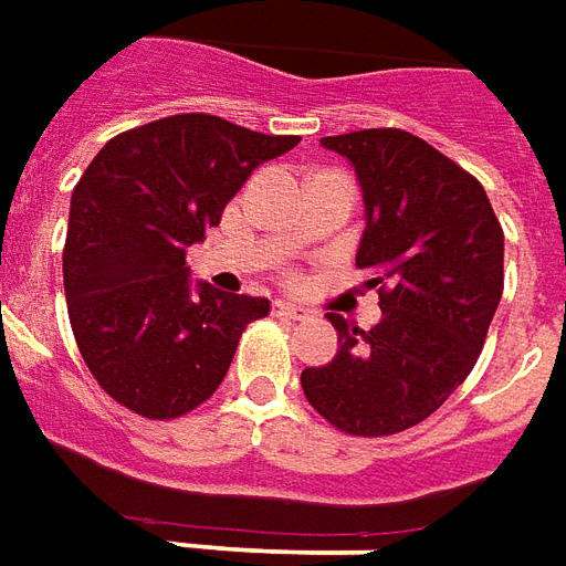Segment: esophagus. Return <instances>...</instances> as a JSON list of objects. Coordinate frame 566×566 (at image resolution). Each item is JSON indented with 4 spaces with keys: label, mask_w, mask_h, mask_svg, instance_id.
Masks as SVG:
<instances>
[{
    "label": "esophagus",
    "mask_w": 566,
    "mask_h": 566,
    "mask_svg": "<svg viewBox=\"0 0 566 566\" xmlns=\"http://www.w3.org/2000/svg\"><path fill=\"white\" fill-rule=\"evenodd\" d=\"M274 316H280V319H307V316H311V311H304L302 304L274 302Z\"/></svg>",
    "instance_id": "esophagus-1"
}]
</instances>
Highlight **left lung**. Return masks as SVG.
I'll return each instance as SVG.
<instances>
[{
  "mask_svg": "<svg viewBox=\"0 0 566 566\" xmlns=\"http://www.w3.org/2000/svg\"><path fill=\"white\" fill-rule=\"evenodd\" d=\"M356 167L366 231L356 268L371 274L380 323L328 314L338 354L304 368L316 415L378 439L427 420L479 363L503 295V228L482 182L399 127L326 136Z\"/></svg>",
  "mask_w": 566,
  "mask_h": 566,
  "instance_id": "8db88e82",
  "label": "left lung"
}]
</instances>
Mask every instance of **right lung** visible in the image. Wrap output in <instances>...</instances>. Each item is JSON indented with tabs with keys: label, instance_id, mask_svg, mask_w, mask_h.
<instances>
[{
	"label": "right lung",
	"instance_id": "1",
	"mask_svg": "<svg viewBox=\"0 0 566 566\" xmlns=\"http://www.w3.org/2000/svg\"><path fill=\"white\" fill-rule=\"evenodd\" d=\"M298 136H268L182 112L112 136L72 188L63 290L84 366L112 399L174 420L226 380L268 298L188 286L186 247L219 226L259 164Z\"/></svg>",
	"mask_w": 566,
	"mask_h": 566
}]
</instances>
